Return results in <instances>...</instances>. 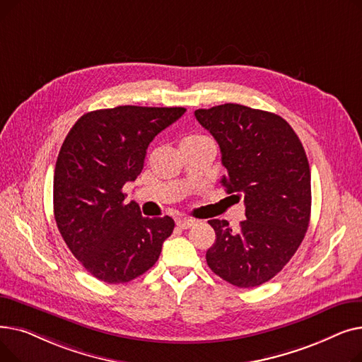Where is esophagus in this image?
Returning <instances> with one entry per match:
<instances>
[{"label":"esophagus","instance_id":"obj_1","mask_svg":"<svg viewBox=\"0 0 362 362\" xmlns=\"http://www.w3.org/2000/svg\"><path fill=\"white\" fill-rule=\"evenodd\" d=\"M195 223H197V220L191 218V217H180L176 220V224L179 229H189V227H192Z\"/></svg>","mask_w":362,"mask_h":362}]
</instances>
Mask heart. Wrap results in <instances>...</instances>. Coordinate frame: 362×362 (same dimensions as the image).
Listing matches in <instances>:
<instances>
[{
    "label": "heart",
    "instance_id": "b5f03b06",
    "mask_svg": "<svg viewBox=\"0 0 362 362\" xmlns=\"http://www.w3.org/2000/svg\"><path fill=\"white\" fill-rule=\"evenodd\" d=\"M201 139H205V136H201V135H191L183 139V142H195V141H201Z\"/></svg>",
    "mask_w": 362,
    "mask_h": 362
}]
</instances>
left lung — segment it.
<instances>
[{
    "mask_svg": "<svg viewBox=\"0 0 362 362\" xmlns=\"http://www.w3.org/2000/svg\"><path fill=\"white\" fill-rule=\"evenodd\" d=\"M195 117L211 133L227 170V194L243 198L239 229L210 220L216 242L206 264L238 288H255L289 262L307 233L311 216L308 158L291 124L274 112L223 104L199 108ZM233 197V195H232Z\"/></svg>",
    "mask_w": 362,
    "mask_h": 362,
    "instance_id": "obj_1",
    "label": "left lung"
}]
</instances>
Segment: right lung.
Segmentation results:
<instances>
[{"label": "right lung", "instance_id": "right-lung-1", "mask_svg": "<svg viewBox=\"0 0 362 362\" xmlns=\"http://www.w3.org/2000/svg\"><path fill=\"white\" fill-rule=\"evenodd\" d=\"M183 107L120 105L83 114L59 152L54 217L71 254L110 284L148 272L173 233L171 217H142L123 186L144 168L146 148L185 114Z\"/></svg>", "mask_w": 362, "mask_h": 362}]
</instances>
